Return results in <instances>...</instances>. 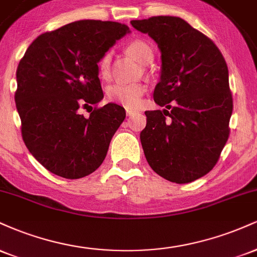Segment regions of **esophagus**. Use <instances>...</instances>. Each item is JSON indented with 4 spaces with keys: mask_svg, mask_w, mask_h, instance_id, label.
Returning a JSON list of instances; mask_svg holds the SVG:
<instances>
[{
    "mask_svg": "<svg viewBox=\"0 0 257 257\" xmlns=\"http://www.w3.org/2000/svg\"><path fill=\"white\" fill-rule=\"evenodd\" d=\"M135 113H137V111H134V110H129V108H128V110H126V116L131 117V116H133V114H135Z\"/></svg>",
    "mask_w": 257,
    "mask_h": 257,
    "instance_id": "esophagus-1",
    "label": "esophagus"
}]
</instances>
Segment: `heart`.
<instances>
[{"label":"heart","instance_id":"b5f03b06","mask_svg":"<svg viewBox=\"0 0 257 257\" xmlns=\"http://www.w3.org/2000/svg\"><path fill=\"white\" fill-rule=\"evenodd\" d=\"M126 52L133 58L137 59L139 63L147 64L152 60L153 53L151 47L146 42L140 40H135L128 44ZM110 65H111V53L107 52L102 55L99 60L98 69L102 78H107L110 76ZM146 91V85L144 83H117L111 84L106 90L107 98L110 101L124 106L126 108H138L143 101V96Z\"/></svg>","mask_w":257,"mask_h":257}]
</instances>
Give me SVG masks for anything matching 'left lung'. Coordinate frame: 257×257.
<instances>
[{
  "instance_id": "obj_1",
  "label": "left lung",
  "mask_w": 257,
  "mask_h": 257,
  "mask_svg": "<svg viewBox=\"0 0 257 257\" xmlns=\"http://www.w3.org/2000/svg\"><path fill=\"white\" fill-rule=\"evenodd\" d=\"M149 34L162 58L153 99L167 110L146 111L141 145L162 178L188 184L215 167L229 137L233 99L228 67L220 49L179 17L132 20Z\"/></svg>"
}]
</instances>
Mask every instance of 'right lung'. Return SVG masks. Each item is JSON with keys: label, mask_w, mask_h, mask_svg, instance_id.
Here are the masks:
<instances>
[{"label": "right lung", "mask_w": 257, "mask_h": 257, "mask_svg": "<svg viewBox=\"0 0 257 257\" xmlns=\"http://www.w3.org/2000/svg\"><path fill=\"white\" fill-rule=\"evenodd\" d=\"M129 28L116 22L78 20L44 32L17 69L16 105L26 147L47 170L81 179L101 166L125 118L122 106L91 107L104 98L98 63ZM90 107L89 117L79 108Z\"/></svg>", "instance_id": "1"}]
</instances>
